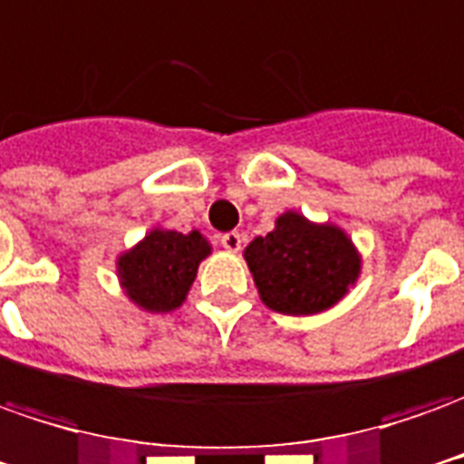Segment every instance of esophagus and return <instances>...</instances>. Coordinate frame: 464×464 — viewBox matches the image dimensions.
<instances>
[{"mask_svg": "<svg viewBox=\"0 0 464 464\" xmlns=\"http://www.w3.org/2000/svg\"><path fill=\"white\" fill-rule=\"evenodd\" d=\"M222 247L227 252L242 250V235L239 232H227V235H222Z\"/></svg>", "mask_w": 464, "mask_h": 464, "instance_id": "1", "label": "esophagus"}]
</instances>
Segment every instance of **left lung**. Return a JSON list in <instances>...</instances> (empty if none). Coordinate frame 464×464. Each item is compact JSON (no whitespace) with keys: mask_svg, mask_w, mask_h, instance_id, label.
Returning a JSON list of instances; mask_svg holds the SVG:
<instances>
[{"mask_svg":"<svg viewBox=\"0 0 464 464\" xmlns=\"http://www.w3.org/2000/svg\"><path fill=\"white\" fill-rule=\"evenodd\" d=\"M257 293L285 315H315L334 308L359 280L361 257L341 227L315 225L285 212L275 229L245 247Z\"/></svg>","mask_w":464,"mask_h":464,"instance_id":"1","label":"left lung"}]
</instances>
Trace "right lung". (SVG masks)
I'll return each mask as SVG.
<instances>
[{"instance_id": "right-lung-1", "label": "right lung", "mask_w": 464, "mask_h": 464, "mask_svg": "<svg viewBox=\"0 0 464 464\" xmlns=\"http://www.w3.org/2000/svg\"><path fill=\"white\" fill-rule=\"evenodd\" d=\"M209 252L212 245L197 229L181 235L156 227L136 247L118 257L121 287L143 311H177Z\"/></svg>"}]
</instances>
